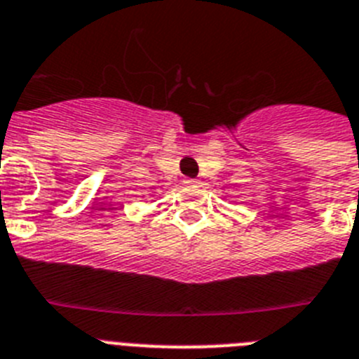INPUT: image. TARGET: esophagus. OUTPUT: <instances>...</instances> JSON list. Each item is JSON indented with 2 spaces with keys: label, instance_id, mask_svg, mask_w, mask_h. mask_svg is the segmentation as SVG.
Here are the masks:
<instances>
[{
  "label": "esophagus",
  "instance_id": "obj_1",
  "mask_svg": "<svg viewBox=\"0 0 359 359\" xmlns=\"http://www.w3.org/2000/svg\"><path fill=\"white\" fill-rule=\"evenodd\" d=\"M186 184H189V186H197V184H201V180L197 179H188V180H184Z\"/></svg>",
  "mask_w": 359,
  "mask_h": 359
}]
</instances>
